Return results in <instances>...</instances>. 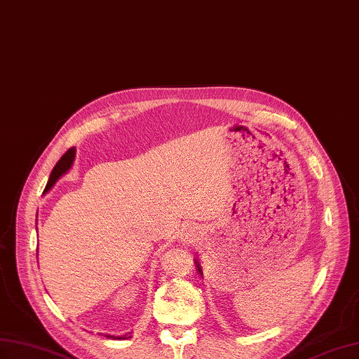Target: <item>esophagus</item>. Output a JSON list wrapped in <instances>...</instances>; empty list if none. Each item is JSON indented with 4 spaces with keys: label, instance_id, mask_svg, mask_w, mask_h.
I'll return each mask as SVG.
<instances>
[{
    "label": "esophagus",
    "instance_id": "obj_1",
    "mask_svg": "<svg viewBox=\"0 0 359 359\" xmlns=\"http://www.w3.org/2000/svg\"><path fill=\"white\" fill-rule=\"evenodd\" d=\"M185 243H192L196 242L197 239V230L194 227H189V225H187L185 230L182 231V238H180Z\"/></svg>",
    "mask_w": 359,
    "mask_h": 359
}]
</instances>
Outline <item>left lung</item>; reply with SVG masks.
Here are the masks:
<instances>
[{"label": "left lung", "instance_id": "left-lung-1", "mask_svg": "<svg viewBox=\"0 0 359 359\" xmlns=\"http://www.w3.org/2000/svg\"><path fill=\"white\" fill-rule=\"evenodd\" d=\"M196 266H197V271H198V273H200V275H203V272H201V268H200V263L197 262V259H196Z\"/></svg>", "mask_w": 359, "mask_h": 359}]
</instances>
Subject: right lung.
<instances>
[{"label": "right lung", "mask_w": 359, "mask_h": 359, "mask_svg": "<svg viewBox=\"0 0 359 359\" xmlns=\"http://www.w3.org/2000/svg\"><path fill=\"white\" fill-rule=\"evenodd\" d=\"M75 153H76L75 147H72L65 153L63 156L60 158V161L55 163V167L53 168V171H50V176L48 179V183H46L43 194H46L48 191L53 189V187L58 182V179L63 177L65 174L72 168V165H74V161H75ZM107 337H108V339H114V340H126V339H130L132 335L129 332V334L123 335V337H114V335H107Z\"/></svg>", "instance_id": "add662e5"}]
</instances>
